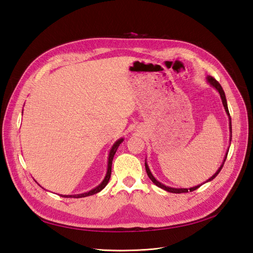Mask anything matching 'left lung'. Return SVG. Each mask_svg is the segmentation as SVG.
Returning <instances> with one entry per match:
<instances>
[{"label":"left lung","instance_id":"obj_1","mask_svg":"<svg viewBox=\"0 0 253 253\" xmlns=\"http://www.w3.org/2000/svg\"><path fill=\"white\" fill-rule=\"evenodd\" d=\"M207 80H208V82L211 84V85L213 87V88H216L217 90H218V92L220 93V97H221V100H222V104H223V106H224V109H225V111H226V114H227V116H228V121H229V132H230V135H229V144L231 143V118H230V115H229V111H228V106H227V101H226V97H225V92H224V90H223V88H222V86L220 85V83L216 80V79H213L211 76H208L207 77ZM228 150H229V148H228ZM228 150H227V152H226V154H225V156H224V160H223V163H222V165L219 167V169L217 170V172L214 173L210 179H208L207 181L205 182H203V183H201V184H198V185H196V186H193V188H190V189H183V188H171V186H168V185H165V184H163L162 182H160L158 181L155 177L152 175V173H151V171H150V169H149V166H148V164H147V162H145V168H146V172H147V174H148V176H149V178L151 179V181L155 184V185H157L158 188H161V189H163V190H165V191H167V192H170V193H175V194H180V193H188L189 191L190 192H193V191H195V190H197L198 188H200V186L202 185V184H204V183H207V182H209V181H211L214 177H216L219 173H220V171H221V169L223 168V165H224V163H225V161H226V157H227V153H228Z\"/></svg>","mask_w":253,"mask_h":253}]
</instances>
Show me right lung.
I'll return each instance as SVG.
<instances>
[{"instance_id":"1","label":"right lung","mask_w":253,"mask_h":253,"mask_svg":"<svg viewBox=\"0 0 253 253\" xmlns=\"http://www.w3.org/2000/svg\"><path fill=\"white\" fill-rule=\"evenodd\" d=\"M124 138H119L118 141L112 145L110 151H109V154H108V161H107V171H106V175L104 177V179L102 180V182L96 186V188H93L92 190L86 192V193H82V194H77V195H59L61 196V197H64V198H83V197H87V196H91L93 194H97L99 193L100 191H102L103 189L105 188V186L107 185L108 181H109V178H110V175H111V165H112V160H114V156L118 150V148L120 146V144L123 143ZM40 185V184H39ZM43 189V188H42Z\"/></svg>"}]
</instances>
